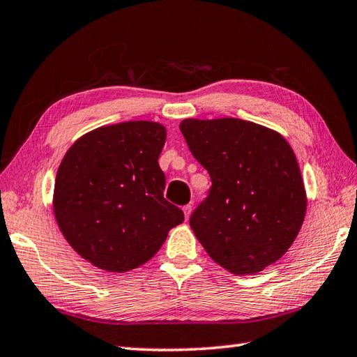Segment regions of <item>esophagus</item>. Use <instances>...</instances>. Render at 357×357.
<instances>
[{
	"instance_id": "1",
	"label": "esophagus",
	"mask_w": 357,
	"mask_h": 357,
	"mask_svg": "<svg viewBox=\"0 0 357 357\" xmlns=\"http://www.w3.org/2000/svg\"><path fill=\"white\" fill-rule=\"evenodd\" d=\"M183 211H184V216H185V220L190 218V213H192V206H190V204L184 206V207H183Z\"/></svg>"
}]
</instances>
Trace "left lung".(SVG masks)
Masks as SVG:
<instances>
[{"instance_id": "8db88e82", "label": "left lung", "mask_w": 357, "mask_h": 357, "mask_svg": "<svg viewBox=\"0 0 357 357\" xmlns=\"http://www.w3.org/2000/svg\"><path fill=\"white\" fill-rule=\"evenodd\" d=\"M188 150L211 174L190 227L215 263L257 274L284 255L306 212L294 151L277 131L225 117L181 122Z\"/></svg>"}]
</instances>
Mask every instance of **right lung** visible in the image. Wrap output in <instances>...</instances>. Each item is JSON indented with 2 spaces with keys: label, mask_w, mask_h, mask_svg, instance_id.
I'll list each match as a JSON object with an SVG mask.
<instances>
[{
  "label": "right lung",
  "mask_w": 357,
  "mask_h": 357,
  "mask_svg": "<svg viewBox=\"0 0 357 357\" xmlns=\"http://www.w3.org/2000/svg\"><path fill=\"white\" fill-rule=\"evenodd\" d=\"M164 125L132 121L97 128L74 142L59 167L54 213L80 257L108 272L146 263L184 221L164 198L159 155Z\"/></svg>",
  "instance_id": "obj_1"
}]
</instances>
